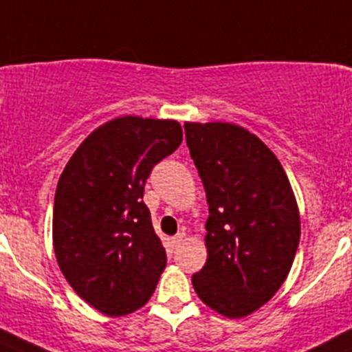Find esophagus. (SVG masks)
Masks as SVG:
<instances>
[{"label":"esophagus","instance_id":"esophagus-1","mask_svg":"<svg viewBox=\"0 0 352 352\" xmlns=\"http://www.w3.org/2000/svg\"><path fill=\"white\" fill-rule=\"evenodd\" d=\"M182 241H184V236L182 234H177V236H173L172 241H170V243H172V246H175V248H177V246H179Z\"/></svg>","mask_w":352,"mask_h":352}]
</instances>
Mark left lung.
<instances>
[{
	"mask_svg": "<svg viewBox=\"0 0 352 352\" xmlns=\"http://www.w3.org/2000/svg\"><path fill=\"white\" fill-rule=\"evenodd\" d=\"M184 128L210 206L208 257L192 287L215 313L245 318L290 272L300 239L297 199L280 160L252 131L224 121Z\"/></svg>",
	"mask_w": 352,
	"mask_h": 352,
	"instance_id": "left-lung-1",
	"label": "left lung"
}]
</instances>
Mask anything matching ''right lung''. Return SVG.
I'll list each match as a JSON object with an SVG mask.
<instances>
[{"instance_id":"add662e5","label":"right lung","mask_w":352,"mask_h":352,"mask_svg":"<svg viewBox=\"0 0 352 352\" xmlns=\"http://www.w3.org/2000/svg\"><path fill=\"white\" fill-rule=\"evenodd\" d=\"M182 142L175 120L120 116L95 128L67 161L54 205L62 274L106 316L147 304L166 252L142 201L151 170Z\"/></svg>"}]
</instances>
